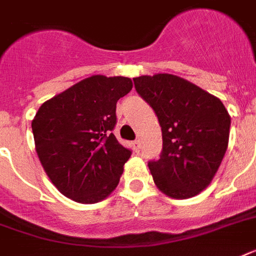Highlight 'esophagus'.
<instances>
[{
    "mask_svg": "<svg viewBox=\"0 0 256 256\" xmlns=\"http://www.w3.org/2000/svg\"><path fill=\"white\" fill-rule=\"evenodd\" d=\"M132 148H134V150H136V152H140V140H134V142H132Z\"/></svg>",
    "mask_w": 256,
    "mask_h": 256,
    "instance_id": "obj_1",
    "label": "esophagus"
}]
</instances>
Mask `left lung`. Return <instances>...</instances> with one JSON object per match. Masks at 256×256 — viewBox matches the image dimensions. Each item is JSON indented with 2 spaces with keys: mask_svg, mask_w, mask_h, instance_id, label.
Instances as JSON below:
<instances>
[{
  "mask_svg": "<svg viewBox=\"0 0 256 256\" xmlns=\"http://www.w3.org/2000/svg\"><path fill=\"white\" fill-rule=\"evenodd\" d=\"M132 80L162 128L160 158L148 162L154 183L170 198L199 194L210 184L226 154L231 118L224 104L172 74Z\"/></svg>",
  "mask_w": 256,
  "mask_h": 256,
  "instance_id": "8db88e82",
  "label": "left lung"
}]
</instances>
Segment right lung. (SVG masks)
Here are the masks:
<instances>
[{
    "mask_svg": "<svg viewBox=\"0 0 256 256\" xmlns=\"http://www.w3.org/2000/svg\"><path fill=\"white\" fill-rule=\"evenodd\" d=\"M132 88L126 77L92 76L46 100L32 120L36 152L58 191L80 203L116 190L132 156L116 140V102Z\"/></svg>",
    "mask_w": 256,
    "mask_h": 256,
    "instance_id": "obj_1",
    "label": "right lung"
}]
</instances>
